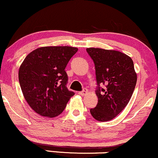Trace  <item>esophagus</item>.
I'll use <instances>...</instances> for the list:
<instances>
[{
	"mask_svg": "<svg viewBox=\"0 0 158 158\" xmlns=\"http://www.w3.org/2000/svg\"><path fill=\"white\" fill-rule=\"evenodd\" d=\"M87 93H88V90H87V89H83V90L82 91H80V92L78 93V94H80V95H85V94H86Z\"/></svg>",
	"mask_w": 158,
	"mask_h": 158,
	"instance_id": "34e87169",
	"label": "esophagus"
}]
</instances>
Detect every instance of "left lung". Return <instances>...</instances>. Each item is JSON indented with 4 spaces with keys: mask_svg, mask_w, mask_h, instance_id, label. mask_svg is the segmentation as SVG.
Masks as SVG:
<instances>
[{
    "mask_svg": "<svg viewBox=\"0 0 158 158\" xmlns=\"http://www.w3.org/2000/svg\"><path fill=\"white\" fill-rule=\"evenodd\" d=\"M86 51L94 61L98 85V103L90 113L97 121H110L122 111L133 95L137 82L133 61L117 50L89 48ZM100 84L106 88L101 89Z\"/></svg>",
    "mask_w": 158,
    "mask_h": 158,
    "instance_id": "obj_1",
    "label": "left lung"
}]
</instances>
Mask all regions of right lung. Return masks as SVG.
Wrapping results in <instances>:
<instances>
[{"mask_svg": "<svg viewBox=\"0 0 158 158\" xmlns=\"http://www.w3.org/2000/svg\"><path fill=\"white\" fill-rule=\"evenodd\" d=\"M77 50L69 46L42 47L31 52L21 64L18 74L21 90L38 114L56 117L75 94L66 86L65 68Z\"/></svg>", "mask_w": 158, "mask_h": 158, "instance_id": "add662e5", "label": "right lung"}]
</instances>
